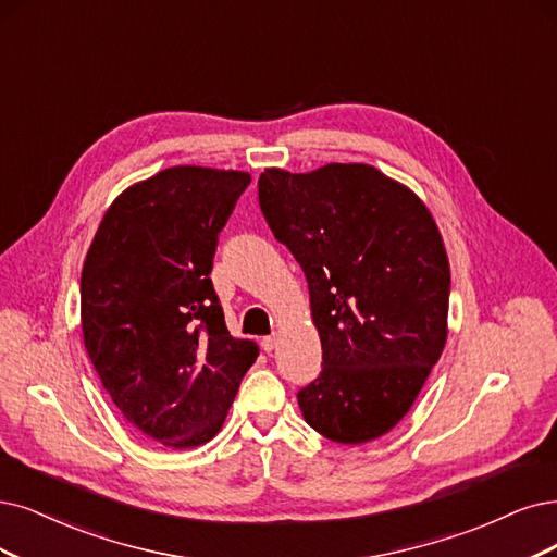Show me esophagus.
<instances>
[{
    "label": "esophagus",
    "instance_id": "34e87169",
    "mask_svg": "<svg viewBox=\"0 0 557 557\" xmlns=\"http://www.w3.org/2000/svg\"><path fill=\"white\" fill-rule=\"evenodd\" d=\"M277 344H280V335H277V333H273V335H268V337L261 339V348H263L265 354H273L275 348H277Z\"/></svg>",
    "mask_w": 557,
    "mask_h": 557
}]
</instances>
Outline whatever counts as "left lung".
<instances>
[{
    "mask_svg": "<svg viewBox=\"0 0 557 557\" xmlns=\"http://www.w3.org/2000/svg\"><path fill=\"white\" fill-rule=\"evenodd\" d=\"M261 213L310 286L323 369L305 422L344 445L376 441L418 399L447 342L449 261L424 201L364 162L259 176Z\"/></svg>",
    "mask_w": 557,
    "mask_h": 557,
    "instance_id": "obj_1",
    "label": "left lung"
}]
</instances>
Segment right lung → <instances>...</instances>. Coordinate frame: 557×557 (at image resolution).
Instances as JSON below:
<instances>
[{
  "label": "right lung",
  "mask_w": 557,
  "mask_h": 557,
  "mask_svg": "<svg viewBox=\"0 0 557 557\" xmlns=\"http://www.w3.org/2000/svg\"><path fill=\"white\" fill-rule=\"evenodd\" d=\"M252 176L195 164L133 183L102 215L79 280V321L102 387L141 436L174 449L224 424L252 339L226 331L209 277L218 234Z\"/></svg>",
  "instance_id": "1"
}]
</instances>
